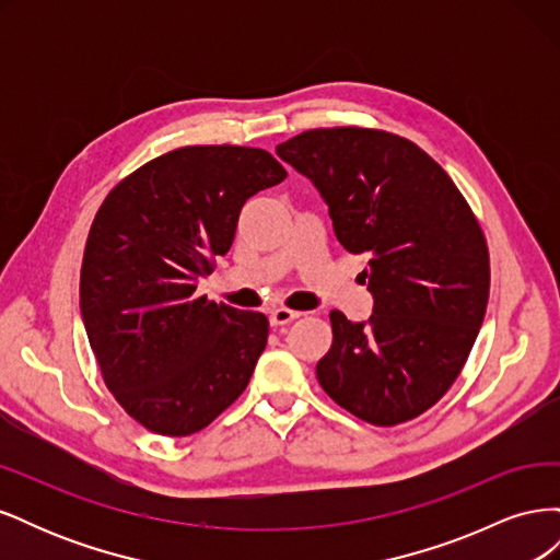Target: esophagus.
Segmentation results:
<instances>
[{
	"instance_id": "1",
	"label": "esophagus",
	"mask_w": 560,
	"mask_h": 560,
	"mask_svg": "<svg viewBox=\"0 0 560 560\" xmlns=\"http://www.w3.org/2000/svg\"><path fill=\"white\" fill-rule=\"evenodd\" d=\"M296 317H301V313L299 311H290V308H273V311H270V315H268L270 325H273V327L290 325V322H294Z\"/></svg>"
}]
</instances>
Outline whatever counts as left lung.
I'll return each mask as SVG.
<instances>
[{
  "label": "left lung",
  "mask_w": 560,
  "mask_h": 560,
  "mask_svg": "<svg viewBox=\"0 0 560 560\" xmlns=\"http://www.w3.org/2000/svg\"><path fill=\"white\" fill-rule=\"evenodd\" d=\"M327 202L334 233L366 254L374 313L331 311L322 389L371 425L428 411L460 374L490 290L488 247L453 179L418 144L369 128H317L278 144Z\"/></svg>",
  "instance_id": "left-lung-1"
}]
</instances>
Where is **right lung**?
Here are the masks:
<instances>
[{
    "instance_id": "obj_1",
    "label": "right lung",
    "mask_w": 560,
    "mask_h": 560,
    "mask_svg": "<svg viewBox=\"0 0 560 560\" xmlns=\"http://www.w3.org/2000/svg\"><path fill=\"white\" fill-rule=\"evenodd\" d=\"M287 177L264 149L182 147L118 182L81 264L83 327L103 378L147 430L189 436L243 395L268 319L194 296L241 210Z\"/></svg>"
}]
</instances>
